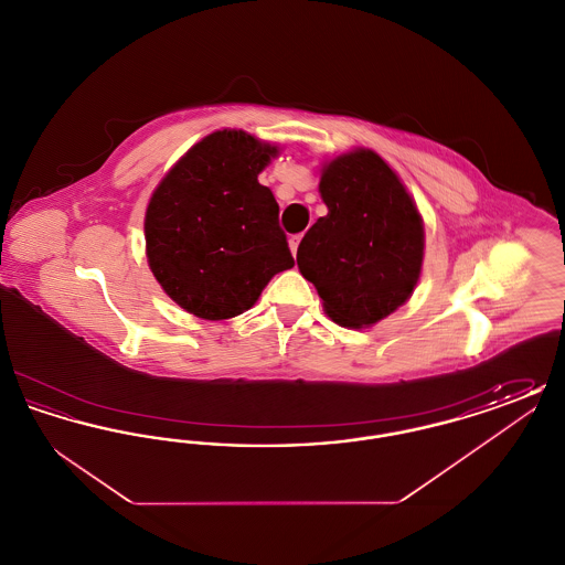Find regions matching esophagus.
<instances>
[{
	"mask_svg": "<svg viewBox=\"0 0 565 565\" xmlns=\"http://www.w3.org/2000/svg\"><path fill=\"white\" fill-rule=\"evenodd\" d=\"M302 239V235H292L290 237V249H292V254L296 256V249H298V243Z\"/></svg>",
	"mask_w": 565,
	"mask_h": 565,
	"instance_id": "1",
	"label": "esophagus"
}]
</instances>
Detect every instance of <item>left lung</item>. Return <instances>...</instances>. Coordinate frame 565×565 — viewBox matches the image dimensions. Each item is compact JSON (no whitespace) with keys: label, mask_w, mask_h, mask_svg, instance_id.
Segmentation results:
<instances>
[{"label":"left lung","mask_w":565,"mask_h":565,"mask_svg":"<svg viewBox=\"0 0 565 565\" xmlns=\"http://www.w3.org/2000/svg\"><path fill=\"white\" fill-rule=\"evenodd\" d=\"M328 214L302 237L296 263L332 322L364 328L413 295L424 263V220L394 169L373 150L323 164Z\"/></svg>","instance_id":"8db88e82"}]
</instances>
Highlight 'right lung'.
I'll list each match as a JSON object with an SVG mask.
<instances>
[{
  "label": "right lung",
  "instance_id": "add662e5",
  "mask_svg": "<svg viewBox=\"0 0 565 565\" xmlns=\"http://www.w3.org/2000/svg\"><path fill=\"white\" fill-rule=\"evenodd\" d=\"M277 146L224 129L203 137L162 178L146 210V256L162 290L203 320L247 311L295 258L279 205L258 173Z\"/></svg>",
  "mask_w": 565,
  "mask_h": 565
}]
</instances>
